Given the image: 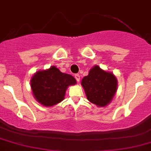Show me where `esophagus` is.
<instances>
[{"label": "esophagus", "instance_id": "obj_1", "mask_svg": "<svg viewBox=\"0 0 151 151\" xmlns=\"http://www.w3.org/2000/svg\"><path fill=\"white\" fill-rule=\"evenodd\" d=\"M75 78L76 79L77 82H79V80H80V76L78 74H76L75 75Z\"/></svg>", "mask_w": 151, "mask_h": 151}]
</instances>
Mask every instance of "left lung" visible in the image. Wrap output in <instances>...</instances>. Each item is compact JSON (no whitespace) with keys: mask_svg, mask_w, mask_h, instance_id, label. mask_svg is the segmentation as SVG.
<instances>
[{"mask_svg":"<svg viewBox=\"0 0 151 151\" xmlns=\"http://www.w3.org/2000/svg\"><path fill=\"white\" fill-rule=\"evenodd\" d=\"M82 85L88 101L100 107L108 105L117 91L115 76L98 65L94 66L88 76L82 78Z\"/></svg>","mask_w":151,"mask_h":151,"instance_id":"1","label":"left lung"}]
</instances>
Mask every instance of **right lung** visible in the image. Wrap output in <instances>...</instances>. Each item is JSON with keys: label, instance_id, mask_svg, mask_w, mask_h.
I'll use <instances>...</instances> for the list:
<instances>
[{"label": "right lung", "instance_id": "obj_1", "mask_svg": "<svg viewBox=\"0 0 151 151\" xmlns=\"http://www.w3.org/2000/svg\"><path fill=\"white\" fill-rule=\"evenodd\" d=\"M30 82L37 101L45 106H52L63 101L67 87L75 85L76 81L71 75L61 73L52 66L47 70L37 72Z\"/></svg>", "mask_w": 151, "mask_h": 151}]
</instances>
